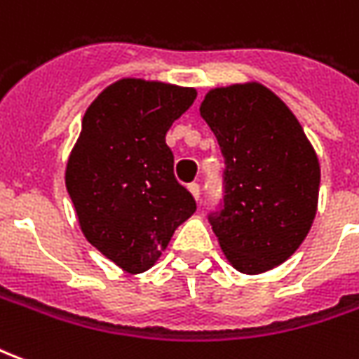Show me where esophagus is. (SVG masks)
<instances>
[{
	"label": "esophagus",
	"mask_w": 359,
	"mask_h": 359,
	"mask_svg": "<svg viewBox=\"0 0 359 359\" xmlns=\"http://www.w3.org/2000/svg\"><path fill=\"white\" fill-rule=\"evenodd\" d=\"M188 190L192 192V196H194L196 200H200V196H202V188H200L198 182H190V184H188Z\"/></svg>",
	"instance_id": "34e87169"
}]
</instances>
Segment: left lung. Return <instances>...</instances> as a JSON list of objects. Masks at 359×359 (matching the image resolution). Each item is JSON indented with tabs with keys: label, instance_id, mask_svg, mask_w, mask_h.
<instances>
[{
	"label": "left lung",
	"instance_id": "1",
	"mask_svg": "<svg viewBox=\"0 0 359 359\" xmlns=\"http://www.w3.org/2000/svg\"><path fill=\"white\" fill-rule=\"evenodd\" d=\"M225 157L211 229L234 269L257 275L286 262L311 229L319 161L292 111L257 82L211 90L200 105Z\"/></svg>",
	"mask_w": 359,
	"mask_h": 359
}]
</instances>
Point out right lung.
Masks as SVG:
<instances>
[{"label":"right lung","mask_w":359,"mask_h":359,"mask_svg":"<svg viewBox=\"0 0 359 359\" xmlns=\"http://www.w3.org/2000/svg\"><path fill=\"white\" fill-rule=\"evenodd\" d=\"M194 100V88L123 79L84 113L67 163V192L86 241L126 273L149 269L196 211L165 142Z\"/></svg>","instance_id":"obj_1"}]
</instances>
